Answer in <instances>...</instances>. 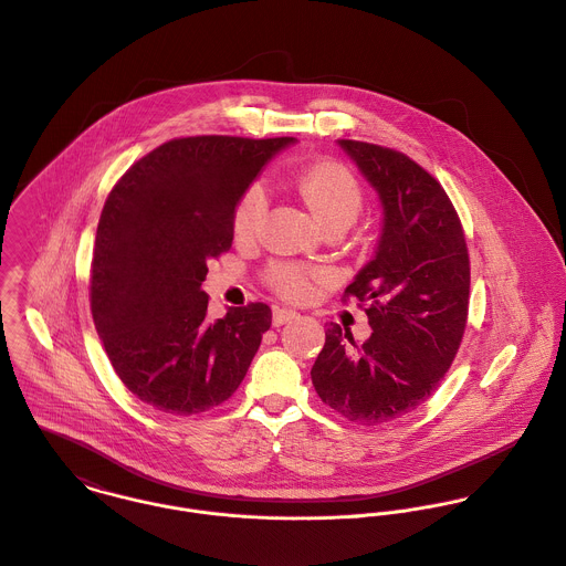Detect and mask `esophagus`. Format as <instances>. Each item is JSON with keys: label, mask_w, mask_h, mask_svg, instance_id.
<instances>
[{"label": "esophagus", "mask_w": 566, "mask_h": 566, "mask_svg": "<svg viewBox=\"0 0 566 566\" xmlns=\"http://www.w3.org/2000/svg\"><path fill=\"white\" fill-rule=\"evenodd\" d=\"M296 316H298V314H296L294 310L276 307L274 314H272V325H274V327H281V325H285V323H292Z\"/></svg>", "instance_id": "obj_1"}]
</instances>
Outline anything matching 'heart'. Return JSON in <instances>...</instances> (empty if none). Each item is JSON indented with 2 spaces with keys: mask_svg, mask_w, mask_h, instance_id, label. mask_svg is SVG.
Here are the masks:
<instances>
[{
  "mask_svg": "<svg viewBox=\"0 0 566 566\" xmlns=\"http://www.w3.org/2000/svg\"><path fill=\"white\" fill-rule=\"evenodd\" d=\"M296 190L312 214L323 223H332L338 219L354 221L363 208V187L358 178L343 165L325 160L307 167L298 180ZM265 212V190L259 185L250 187L241 195L232 228L239 239L252 237ZM268 279L287 298H305L312 292L316 279H323V270L301 268L294 263H274L268 270Z\"/></svg>",
  "mask_w": 566,
  "mask_h": 566,
  "instance_id": "b5f03b06",
  "label": "heart"
}]
</instances>
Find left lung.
I'll return each mask as SVG.
<instances>
[{
    "instance_id": "8db88e82",
    "label": "left lung",
    "mask_w": 566,
    "mask_h": 566,
    "mask_svg": "<svg viewBox=\"0 0 566 566\" xmlns=\"http://www.w3.org/2000/svg\"><path fill=\"white\" fill-rule=\"evenodd\" d=\"M381 203L374 259L345 296L367 303L363 347L329 323L312 367L318 397L349 421L388 423L421 406L450 369L470 303L461 221L441 185L399 151L338 140Z\"/></svg>"
}]
</instances>
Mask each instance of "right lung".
<instances>
[{
	"label": "right lung",
	"mask_w": 566,
	"mask_h": 566,
	"mask_svg": "<svg viewBox=\"0 0 566 566\" xmlns=\"http://www.w3.org/2000/svg\"><path fill=\"white\" fill-rule=\"evenodd\" d=\"M294 143L169 140L109 192L92 259V316L114 371L156 410L203 412L248 374L272 312L250 303L210 321L206 261L230 250L241 195Z\"/></svg>",
	"instance_id": "right-lung-1"
}]
</instances>
